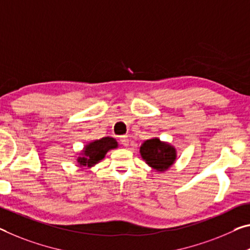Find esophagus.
Returning <instances> with one entry per match:
<instances>
[{
  "instance_id": "obj_1",
  "label": "esophagus",
  "mask_w": 250,
  "mask_h": 250,
  "mask_svg": "<svg viewBox=\"0 0 250 250\" xmlns=\"http://www.w3.org/2000/svg\"><path fill=\"white\" fill-rule=\"evenodd\" d=\"M120 141H121V144L123 145V146H128L129 140H128L127 136H122V137L120 138Z\"/></svg>"
}]
</instances>
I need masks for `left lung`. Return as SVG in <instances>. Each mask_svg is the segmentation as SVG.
Listing matches in <instances>:
<instances>
[{"instance_id": "8db88e82", "label": "left lung", "mask_w": 250, "mask_h": 250, "mask_svg": "<svg viewBox=\"0 0 250 250\" xmlns=\"http://www.w3.org/2000/svg\"><path fill=\"white\" fill-rule=\"evenodd\" d=\"M140 154L149 167L159 173L167 171L175 163L176 148L171 143L153 137L143 142L140 146Z\"/></svg>"}]
</instances>
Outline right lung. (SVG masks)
<instances>
[{"mask_svg":"<svg viewBox=\"0 0 250 250\" xmlns=\"http://www.w3.org/2000/svg\"><path fill=\"white\" fill-rule=\"evenodd\" d=\"M118 147L117 141L114 137L106 136L101 140L91 141L87 143L77 156V167L83 171V168H91L105 159L107 153Z\"/></svg>","mask_w":250,"mask_h":250,"instance_id":"add662e5","label":"right lung"}]
</instances>
